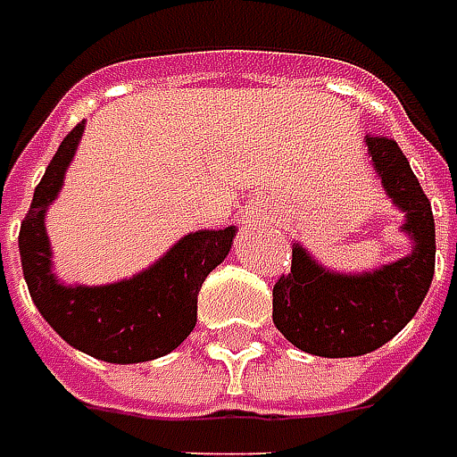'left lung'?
I'll return each mask as SVG.
<instances>
[{
    "label": "left lung",
    "mask_w": 457,
    "mask_h": 457,
    "mask_svg": "<svg viewBox=\"0 0 457 457\" xmlns=\"http://www.w3.org/2000/svg\"><path fill=\"white\" fill-rule=\"evenodd\" d=\"M386 193L406 213L411 234L409 257L368 275H334L301 246L293 249L290 272L272 287V321L290 345L319 357L373 353L394 339L420 311L435 275V218L420 179L399 144L368 136Z\"/></svg>",
    "instance_id": "1"
}]
</instances>
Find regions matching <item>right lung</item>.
<instances>
[{"instance_id":"obj_1","label":"right lung","mask_w":457,"mask_h":457,"mask_svg":"<svg viewBox=\"0 0 457 457\" xmlns=\"http://www.w3.org/2000/svg\"><path fill=\"white\" fill-rule=\"evenodd\" d=\"M84 123L61 141L30 211L20 226L22 275L43 319L71 347L104 362H146L179 347L197 321V293L231 249L234 228L197 231L179 241L151 270L103 287H63L51 275V246L43 216L61 190L63 171L79 144Z\"/></svg>"}]
</instances>
